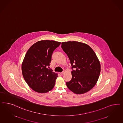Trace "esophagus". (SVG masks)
Here are the masks:
<instances>
[{
	"instance_id": "esophagus-1",
	"label": "esophagus",
	"mask_w": 123,
	"mask_h": 123,
	"mask_svg": "<svg viewBox=\"0 0 123 123\" xmlns=\"http://www.w3.org/2000/svg\"><path fill=\"white\" fill-rule=\"evenodd\" d=\"M60 74H61V75H63V74H65V72H64V71H63V72H61V73H60Z\"/></svg>"
}]
</instances>
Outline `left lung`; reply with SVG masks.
<instances>
[{"label":"left lung","instance_id":"obj_1","mask_svg":"<svg viewBox=\"0 0 123 123\" xmlns=\"http://www.w3.org/2000/svg\"><path fill=\"white\" fill-rule=\"evenodd\" d=\"M61 47L72 66V78L66 82L68 89L76 94L90 91L96 83L100 72V64L95 52L86 44L76 41L62 42Z\"/></svg>","mask_w":123,"mask_h":123}]
</instances>
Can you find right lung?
Segmentation results:
<instances>
[{
    "label": "right lung",
    "instance_id": "right-lung-1",
    "mask_svg": "<svg viewBox=\"0 0 123 123\" xmlns=\"http://www.w3.org/2000/svg\"><path fill=\"white\" fill-rule=\"evenodd\" d=\"M61 42L42 40L33 44L25 55L22 71L29 86L38 93H47L53 88L57 74L48 69L53 52Z\"/></svg>",
    "mask_w": 123,
    "mask_h": 123
}]
</instances>
